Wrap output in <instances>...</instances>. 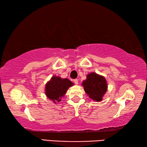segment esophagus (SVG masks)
Returning a JSON list of instances; mask_svg holds the SVG:
<instances>
[{"instance_id": "obj_1", "label": "esophagus", "mask_w": 147, "mask_h": 147, "mask_svg": "<svg viewBox=\"0 0 147 147\" xmlns=\"http://www.w3.org/2000/svg\"><path fill=\"white\" fill-rule=\"evenodd\" d=\"M73 81H74V84H76V85H78V79H74Z\"/></svg>"}]
</instances>
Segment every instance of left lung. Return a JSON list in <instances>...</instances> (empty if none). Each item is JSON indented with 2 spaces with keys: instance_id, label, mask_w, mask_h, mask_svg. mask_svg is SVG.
I'll return each instance as SVG.
<instances>
[{
  "instance_id": "1",
  "label": "left lung",
  "mask_w": 147,
  "mask_h": 147,
  "mask_svg": "<svg viewBox=\"0 0 147 147\" xmlns=\"http://www.w3.org/2000/svg\"><path fill=\"white\" fill-rule=\"evenodd\" d=\"M82 86L89 97L95 102L102 100L103 96L108 91L105 77L94 72L86 76V79L82 82Z\"/></svg>"
}]
</instances>
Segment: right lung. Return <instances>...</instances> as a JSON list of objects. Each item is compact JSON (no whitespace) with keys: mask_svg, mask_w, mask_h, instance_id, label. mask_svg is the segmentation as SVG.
I'll use <instances>...</instances> for the list:
<instances>
[{"mask_svg":"<svg viewBox=\"0 0 147 147\" xmlns=\"http://www.w3.org/2000/svg\"><path fill=\"white\" fill-rule=\"evenodd\" d=\"M74 84L68 78H62L58 76H53L45 87V93L49 100L54 104L60 102L62 97Z\"/></svg>","mask_w":147,"mask_h":147,"instance_id":"obj_1","label":"right lung"}]
</instances>
